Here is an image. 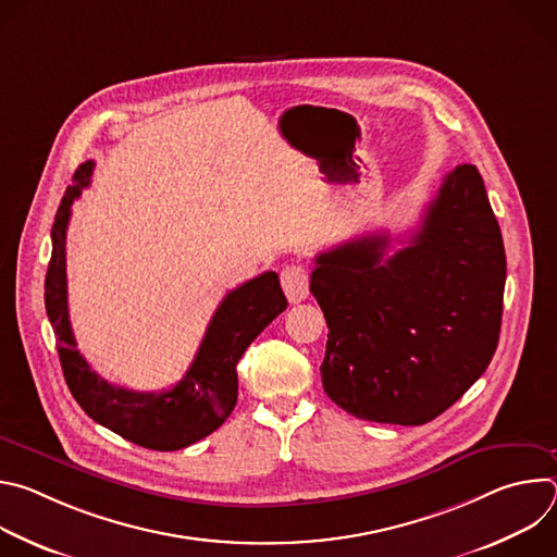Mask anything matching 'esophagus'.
<instances>
[{"mask_svg":"<svg viewBox=\"0 0 557 557\" xmlns=\"http://www.w3.org/2000/svg\"><path fill=\"white\" fill-rule=\"evenodd\" d=\"M282 288L288 297L290 304H299L301 299H306L308 295V280H310V273H308V267L304 264H290L286 269H282Z\"/></svg>","mask_w":557,"mask_h":557,"instance_id":"esophagus-1","label":"esophagus"}]
</instances>
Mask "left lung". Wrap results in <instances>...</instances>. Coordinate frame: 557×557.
<instances>
[{
	"label": "left lung",
	"mask_w": 557,
	"mask_h": 557,
	"mask_svg": "<svg viewBox=\"0 0 557 557\" xmlns=\"http://www.w3.org/2000/svg\"><path fill=\"white\" fill-rule=\"evenodd\" d=\"M385 233L314 258L329 342L322 383L348 414L423 425L481 379L500 335L507 260L485 183L449 172L410 247Z\"/></svg>",
	"instance_id": "obj_1"
}]
</instances>
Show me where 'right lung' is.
<instances>
[{
  "instance_id": "right-lung-1",
  "label": "right lung",
  "mask_w": 557,
  "mask_h": 557,
  "mask_svg": "<svg viewBox=\"0 0 557 557\" xmlns=\"http://www.w3.org/2000/svg\"><path fill=\"white\" fill-rule=\"evenodd\" d=\"M95 163L78 165L52 224L46 312L57 335L65 383L84 412L119 436L158 451L183 449L215 432L237 401V361L286 308L277 273L267 271L226 293L185 376L163 392H134L101 379L76 350L67 314L65 231L72 202L90 185Z\"/></svg>"
}]
</instances>
